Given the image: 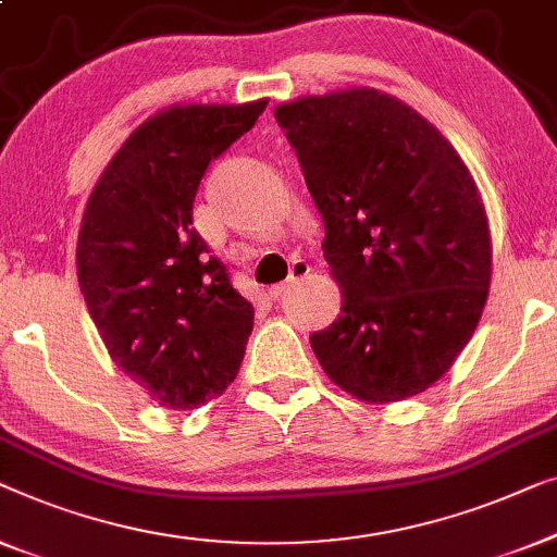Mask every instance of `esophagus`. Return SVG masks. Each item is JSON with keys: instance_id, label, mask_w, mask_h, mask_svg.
I'll list each match as a JSON object with an SVG mask.
<instances>
[{"instance_id": "34e87169", "label": "esophagus", "mask_w": 557, "mask_h": 557, "mask_svg": "<svg viewBox=\"0 0 557 557\" xmlns=\"http://www.w3.org/2000/svg\"><path fill=\"white\" fill-rule=\"evenodd\" d=\"M308 275H310V264L308 262H305V260L293 262V268H289L287 282H282V285H272L270 287V297H282L285 293H289V289H293L297 282L305 280Z\"/></svg>"}]
</instances>
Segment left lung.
Returning a JSON list of instances; mask_svg holds the SVG:
<instances>
[{"instance_id": "obj_1", "label": "left lung", "mask_w": 557, "mask_h": 557, "mask_svg": "<svg viewBox=\"0 0 557 557\" xmlns=\"http://www.w3.org/2000/svg\"><path fill=\"white\" fill-rule=\"evenodd\" d=\"M323 216L341 312L310 346L358 401L394 404L449 371L480 323L492 234L467 163L436 125L375 88L275 108Z\"/></svg>"}]
</instances>
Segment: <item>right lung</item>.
<instances>
[{
    "label": "right lung",
    "instance_id": "1",
    "mask_svg": "<svg viewBox=\"0 0 557 557\" xmlns=\"http://www.w3.org/2000/svg\"><path fill=\"white\" fill-rule=\"evenodd\" d=\"M268 108L176 103L108 161L77 232V285L108 356L151 401L191 411L237 379L255 308L191 226L209 161Z\"/></svg>",
    "mask_w": 557,
    "mask_h": 557
}]
</instances>
